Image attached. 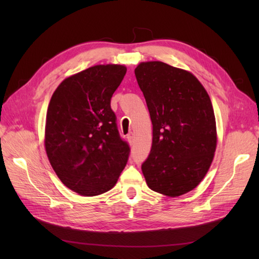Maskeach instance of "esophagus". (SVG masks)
<instances>
[{
	"instance_id": "34e87169",
	"label": "esophagus",
	"mask_w": 259,
	"mask_h": 259,
	"mask_svg": "<svg viewBox=\"0 0 259 259\" xmlns=\"http://www.w3.org/2000/svg\"><path fill=\"white\" fill-rule=\"evenodd\" d=\"M126 139H128V141L130 142V144H133L134 139H135V135L134 134H129L128 136H126Z\"/></svg>"
}]
</instances>
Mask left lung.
Segmentation results:
<instances>
[{"mask_svg":"<svg viewBox=\"0 0 259 259\" xmlns=\"http://www.w3.org/2000/svg\"><path fill=\"white\" fill-rule=\"evenodd\" d=\"M135 74L152 123L150 155L141 166L146 183L164 196L185 195L205 178L216 151L210 98L189 71L161 61L141 62Z\"/></svg>","mask_w":259,"mask_h":259,"instance_id":"8db88e82","label":"left lung"}]
</instances>
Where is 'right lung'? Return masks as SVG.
I'll return each mask as SVG.
<instances>
[{
  "instance_id": "obj_1",
  "label": "right lung",
  "mask_w": 259,
  "mask_h": 259,
  "mask_svg": "<svg viewBox=\"0 0 259 259\" xmlns=\"http://www.w3.org/2000/svg\"><path fill=\"white\" fill-rule=\"evenodd\" d=\"M126 72L122 64H98L65 78L49 103L45 147L64 186L76 194H104L117 184L129 157L110 101Z\"/></svg>"
}]
</instances>
